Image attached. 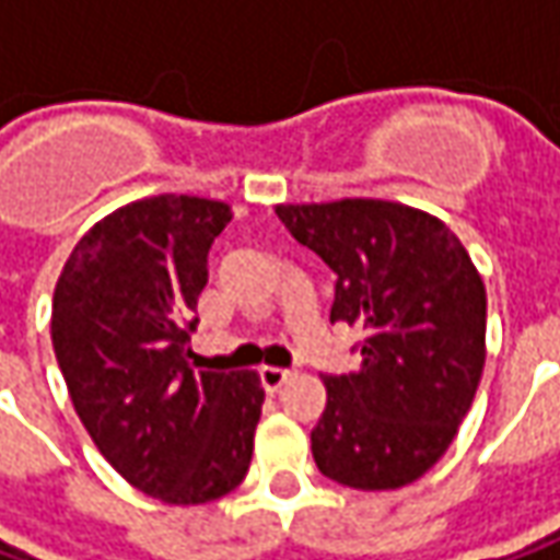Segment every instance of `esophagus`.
<instances>
[{"instance_id": "esophagus-1", "label": "esophagus", "mask_w": 560, "mask_h": 560, "mask_svg": "<svg viewBox=\"0 0 560 560\" xmlns=\"http://www.w3.org/2000/svg\"><path fill=\"white\" fill-rule=\"evenodd\" d=\"M288 378H291V373H288V370H279V366H262V370H259V382H262L266 392H279Z\"/></svg>"}]
</instances>
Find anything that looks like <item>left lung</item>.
<instances>
[{
    "label": "left lung",
    "instance_id": "8db88e82",
    "mask_svg": "<svg viewBox=\"0 0 560 560\" xmlns=\"http://www.w3.org/2000/svg\"><path fill=\"white\" fill-rule=\"evenodd\" d=\"M276 215L335 272L331 323L363 331L360 370L326 376L310 432L319 474L363 492L439 464L486 363V284L457 234L423 209L348 197Z\"/></svg>",
    "mask_w": 560,
    "mask_h": 560
}]
</instances>
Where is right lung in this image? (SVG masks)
Returning <instances> with one entry per match:
<instances>
[{
    "label": "right lung",
    "instance_id": "obj_1",
    "mask_svg": "<svg viewBox=\"0 0 560 560\" xmlns=\"http://www.w3.org/2000/svg\"><path fill=\"white\" fill-rule=\"evenodd\" d=\"M229 222V203L190 194L118 207L74 244L52 294V348L81 423L165 504L229 495L254 457L259 376L187 366L207 254Z\"/></svg>",
    "mask_w": 560,
    "mask_h": 560
}]
</instances>
